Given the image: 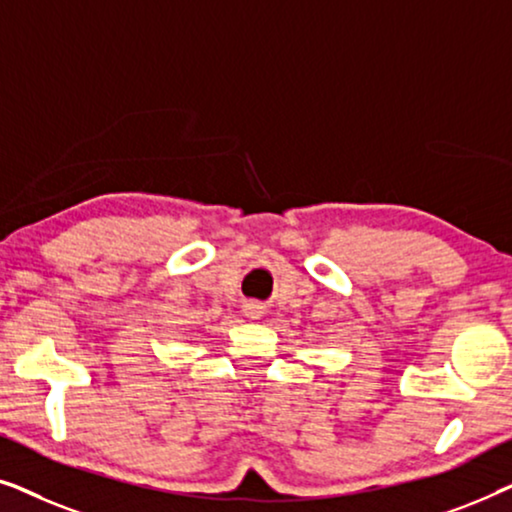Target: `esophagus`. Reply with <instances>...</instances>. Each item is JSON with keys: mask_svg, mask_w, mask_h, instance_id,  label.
<instances>
[{"mask_svg": "<svg viewBox=\"0 0 512 512\" xmlns=\"http://www.w3.org/2000/svg\"><path fill=\"white\" fill-rule=\"evenodd\" d=\"M244 317H247V319H261L263 317V305L244 303Z\"/></svg>", "mask_w": 512, "mask_h": 512, "instance_id": "obj_1", "label": "esophagus"}]
</instances>
